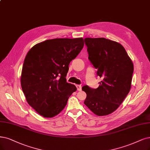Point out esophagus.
<instances>
[{"label": "esophagus", "mask_w": 150, "mask_h": 150, "mask_svg": "<svg viewBox=\"0 0 150 150\" xmlns=\"http://www.w3.org/2000/svg\"><path fill=\"white\" fill-rule=\"evenodd\" d=\"M76 87L77 88V90L78 91H81V86L79 85H76Z\"/></svg>", "instance_id": "34e87169"}]
</instances>
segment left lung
I'll list each match as a JSON object with an SVG mask.
<instances>
[{
	"mask_svg": "<svg viewBox=\"0 0 150 150\" xmlns=\"http://www.w3.org/2000/svg\"><path fill=\"white\" fill-rule=\"evenodd\" d=\"M88 59L102 79L96 89L86 85L85 104L97 115L104 116L117 109L132 86L134 64L125 48L119 42L104 38L85 39Z\"/></svg>",
	"mask_w": 150,
	"mask_h": 150,
	"instance_id": "obj_1",
	"label": "left lung"
}]
</instances>
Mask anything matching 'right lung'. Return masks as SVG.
<instances>
[{
    "mask_svg": "<svg viewBox=\"0 0 150 150\" xmlns=\"http://www.w3.org/2000/svg\"><path fill=\"white\" fill-rule=\"evenodd\" d=\"M83 46L82 38H56L38 43L28 52L21 86L28 103L44 117L59 114L76 91L65 76L70 62Z\"/></svg>",
    "mask_w": 150,
    "mask_h": 150,
    "instance_id": "add662e5",
    "label": "right lung"
}]
</instances>
